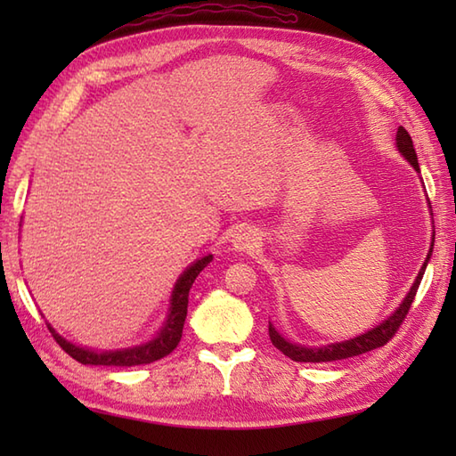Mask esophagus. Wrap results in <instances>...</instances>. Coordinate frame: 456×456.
Returning <instances> with one entry per match:
<instances>
[{
	"label": "esophagus",
	"mask_w": 456,
	"mask_h": 456,
	"mask_svg": "<svg viewBox=\"0 0 456 456\" xmlns=\"http://www.w3.org/2000/svg\"><path fill=\"white\" fill-rule=\"evenodd\" d=\"M253 245H255V237L253 235L247 233V231H240V233H237L235 247L239 250H250V248H253Z\"/></svg>",
	"instance_id": "34e87169"
}]
</instances>
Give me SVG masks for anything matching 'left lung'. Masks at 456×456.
Segmentation results:
<instances>
[{
  "label": "left lung",
  "mask_w": 456,
  "mask_h": 456,
  "mask_svg": "<svg viewBox=\"0 0 456 456\" xmlns=\"http://www.w3.org/2000/svg\"><path fill=\"white\" fill-rule=\"evenodd\" d=\"M395 144H398V149H400L403 157L411 162V167L419 172V162H418V154H415V149H413V141L410 137V133L405 131L403 127H400L398 134H395ZM433 240H435V235H433ZM431 250H433V245L429 248L428 258H425V265L421 266L418 278H415L411 289L408 292V296H405L403 302L400 304V307L395 309V312L388 319H386L384 323L370 329L368 333L358 335V337L351 338V341H345V343L307 348V346H302V345L288 343L284 337H280V333L273 327V323H268L270 341H273V345L278 348V351H282L288 358H292V361H296V362H331V361H341V358H348V356H356V354H362V353H368V351H374V348H378V346H384L386 343L392 341V337L395 333H398L400 325L403 323L405 315H408V312H410V307L413 304V297H415V294H418V288L421 284L425 266H428L429 258H431Z\"/></svg>",
  "instance_id": "1"
}]
</instances>
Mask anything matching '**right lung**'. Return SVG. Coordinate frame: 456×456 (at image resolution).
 Segmentation results:
<instances>
[{
	"label": "right lung",
	"instance_id": "1",
	"mask_svg": "<svg viewBox=\"0 0 456 456\" xmlns=\"http://www.w3.org/2000/svg\"><path fill=\"white\" fill-rule=\"evenodd\" d=\"M211 255L203 256L201 260H196L186 273L180 276V280L174 286V294H172V304H170V315L167 319V325L162 327V331L159 333L157 338H152L151 343L141 345V346H133V348H125V351H105V353H95L90 351V348H82L76 346L72 343H68L66 338L58 335L54 329L46 323L48 331L53 333L54 341L61 345L64 353L70 354L74 361H78L82 364H95V366H137V364H151L154 361H160L167 354H170L174 348L178 346L180 338H182V329L183 322H186V314H188V294L190 288L193 284V280L198 278L201 273L211 263Z\"/></svg>",
	"mask_w": 456,
	"mask_h": 456
}]
</instances>
